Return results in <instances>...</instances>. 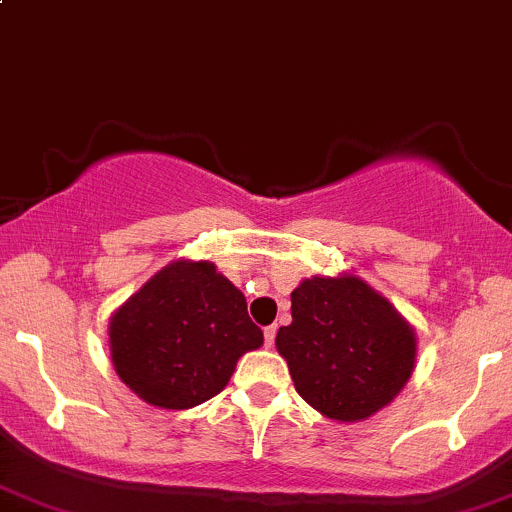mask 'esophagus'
Here are the masks:
<instances>
[{
  "mask_svg": "<svg viewBox=\"0 0 512 512\" xmlns=\"http://www.w3.org/2000/svg\"><path fill=\"white\" fill-rule=\"evenodd\" d=\"M263 340H266V347H273V342H276V325H268L263 330Z\"/></svg>",
  "mask_w": 512,
  "mask_h": 512,
  "instance_id": "esophagus-1",
  "label": "esophagus"
}]
</instances>
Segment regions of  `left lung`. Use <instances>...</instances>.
Returning a JSON list of instances; mask_svg holds the SVG:
<instances>
[{
  "instance_id": "obj_1",
  "label": "left lung",
  "mask_w": 512,
  "mask_h": 512,
  "mask_svg": "<svg viewBox=\"0 0 512 512\" xmlns=\"http://www.w3.org/2000/svg\"><path fill=\"white\" fill-rule=\"evenodd\" d=\"M291 315L276 347L295 392L328 419H367L412 377L414 328L362 278H305L291 293Z\"/></svg>"
}]
</instances>
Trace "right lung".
Wrapping results in <instances>:
<instances>
[{
	"label": "right lung",
	"mask_w": 512,
	"mask_h": 512,
	"mask_svg": "<svg viewBox=\"0 0 512 512\" xmlns=\"http://www.w3.org/2000/svg\"><path fill=\"white\" fill-rule=\"evenodd\" d=\"M110 357L142 402L192 409L229 384L241 355L263 345L246 298L212 261L179 258L113 313Z\"/></svg>",
	"instance_id": "obj_1"
}]
</instances>
